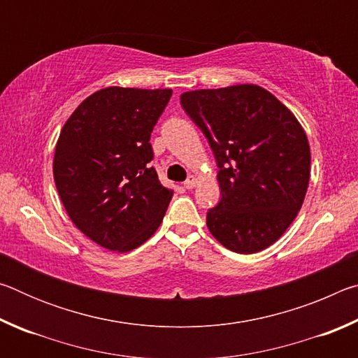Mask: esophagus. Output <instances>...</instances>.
I'll return each instance as SVG.
<instances>
[{
    "label": "esophagus",
    "mask_w": 358,
    "mask_h": 358,
    "mask_svg": "<svg viewBox=\"0 0 358 358\" xmlns=\"http://www.w3.org/2000/svg\"><path fill=\"white\" fill-rule=\"evenodd\" d=\"M183 185H185L186 189H192V187L197 185V178H196V177H192V175H191V177H187V180L185 181Z\"/></svg>",
    "instance_id": "34e87169"
}]
</instances>
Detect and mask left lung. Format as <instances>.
Listing matches in <instances>:
<instances>
[{"instance_id":"left-lung-1","label":"left lung","mask_w":358,"mask_h":358,"mask_svg":"<svg viewBox=\"0 0 358 358\" xmlns=\"http://www.w3.org/2000/svg\"><path fill=\"white\" fill-rule=\"evenodd\" d=\"M213 150L221 201L207 213L227 250L254 254L286 232L305 201L311 172L299 120L259 85L196 90L180 96Z\"/></svg>"}]
</instances>
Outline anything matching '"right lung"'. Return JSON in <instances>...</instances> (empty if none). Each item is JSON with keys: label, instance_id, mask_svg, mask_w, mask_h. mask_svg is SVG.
Listing matches in <instances>:
<instances>
[{"label": "right lung", "instance_id": "add662e5", "mask_svg": "<svg viewBox=\"0 0 358 358\" xmlns=\"http://www.w3.org/2000/svg\"><path fill=\"white\" fill-rule=\"evenodd\" d=\"M171 96L169 88L99 90L59 132L53 157L59 199L76 227L106 250H136L166 215L173 191L150 167V136Z\"/></svg>", "mask_w": 358, "mask_h": 358}]
</instances>
